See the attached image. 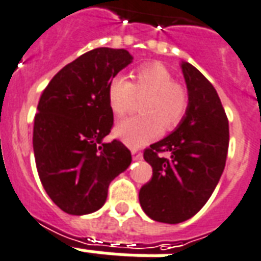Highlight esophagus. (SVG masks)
Wrapping results in <instances>:
<instances>
[{
	"label": "esophagus",
	"mask_w": 261,
	"mask_h": 261,
	"mask_svg": "<svg viewBox=\"0 0 261 261\" xmlns=\"http://www.w3.org/2000/svg\"><path fill=\"white\" fill-rule=\"evenodd\" d=\"M131 154H133V160H141V159H142V153L138 152L137 149H133V150H131Z\"/></svg>",
	"instance_id": "34e87169"
}]
</instances>
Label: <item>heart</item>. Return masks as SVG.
Masks as SVG:
<instances>
[{"instance_id": "heart-1", "label": "heart", "mask_w": 261, "mask_h": 261, "mask_svg": "<svg viewBox=\"0 0 261 261\" xmlns=\"http://www.w3.org/2000/svg\"><path fill=\"white\" fill-rule=\"evenodd\" d=\"M134 83L123 75L113 76L107 87L108 104L113 115L124 116L134 107V98L144 97L139 105L141 116L117 123L115 134L131 148L144 146L166 131L174 130L188 111L189 94L184 85L163 64L150 63L134 71Z\"/></svg>"}]
</instances>
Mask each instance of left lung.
Segmentation results:
<instances>
[{
  "label": "left lung",
  "mask_w": 261,
  "mask_h": 261,
  "mask_svg": "<svg viewBox=\"0 0 261 261\" xmlns=\"http://www.w3.org/2000/svg\"><path fill=\"white\" fill-rule=\"evenodd\" d=\"M189 105L168 137L145 149L153 175L139 190L149 218L176 224L205 205L223 174L228 150V120L215 87L196 67L182 61ZM170 151L167 159L160 156Z\"/></svg>",
  "instance_id": "left-lung-1"
}]
</instances>
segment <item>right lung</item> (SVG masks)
<instances>
[{
    "label": "right lung",
    "instance_id": "1",
    "mask_svg": "<svg viewBox=\"0 0 261 261\" xmlns=\"http://www.w3.org/2000/svg\"><path fill=\"white\" fill-rule=\"evenodd\" d=\"M131 61L124 49H93L60 69L39 98L33 134L38 175L67 214L98 211L109 184L131 164L120 141L102 142L113 126L107 87Z\"/></svg>",
    "mask_w": 261,
    "mask_h": 261
}]
</instances>
